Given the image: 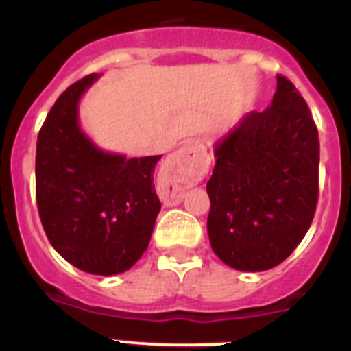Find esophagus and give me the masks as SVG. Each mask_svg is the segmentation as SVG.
<instances>
[{"label": "esophagus", "instance_id": "1", "mask_svg": "<svg viewBox=\"0 0 351 351\" xmlns=\"http://www.w3.org/2000/svg\"><path fill=\"white\" fill-rule=\"evenodd\" d=\"M209 165V154L204 144L190 142L169 158L161 170L158 182V195L165 206H178L182 202L186 188L197 181Z\"/></svg>", "mask_w": 351, "mask_h": 351}]
</instances>
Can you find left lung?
Instances as JSON below:
<instances>
[{
	"label": "left lung",
	"instance_id": "1",
	"mask_svg": "<svg viewBox=\"0 0 351 351\" xmlns=\"http://www.w3.org/2000/svg\"><path fill=\"white\" fill-rule=\"evenodd\" d=\"M214 156L207 182L213 251L237 271L280 265L309 230L318 204V130L295 86L278 75L271 107L246 114Z\"/></svg>",
	"mask_w": 351,
	"mask_h": 351
}]
</instances>
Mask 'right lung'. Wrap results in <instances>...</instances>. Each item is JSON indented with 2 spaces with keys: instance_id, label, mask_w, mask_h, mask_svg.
Segmentation results:
<instances>
[{
  "instance_id": "add662e5",
  "label": "right lung",
  "mask_w": 351,
  "mask_h": 351,
  "mask_svg": "<svg viewBox=\"0 0 351 351\" xmlns=\"http://www.w3.org/2000/svg\"><path fill=\"white\" fill-rule=\"evenodd\" d=\"M96 73L52 105L36 141V206L66 262L89 274L125 272L149 246L161 209L153 173L161 156L104 153L79 128L77 107Z\"/></svg>"
}]
</instances>
